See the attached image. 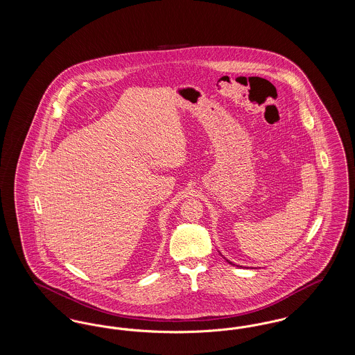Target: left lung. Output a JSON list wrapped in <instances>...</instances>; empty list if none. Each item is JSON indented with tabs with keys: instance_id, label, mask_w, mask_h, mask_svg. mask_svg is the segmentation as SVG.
Listing matches in <instances>:
<instances>
[{
	"instance_id": "8db88e82",
	"label": "left lung",
	"mask_w": 355,
	"mask_h": 355,
	"mask_svg": "<svg viewBox=\"0 0 355 355\" xmlns=\"http://www.w3.org/2000/svg\"><path fill=\"white\" fill-rule=\"evenodd\" d=\"M220 255H222V254H220ZM222 257H223V255H222ZM223 258H225V257H223ZM225 259H226V261H227V263H230V265H233V266H236V268H243V269H249V268H246V266H241V265H236V263H234V262H232V261H229V259H227V258H225ZM250 269H254V268H250Z\"/></svg>"
}]
</instances>
